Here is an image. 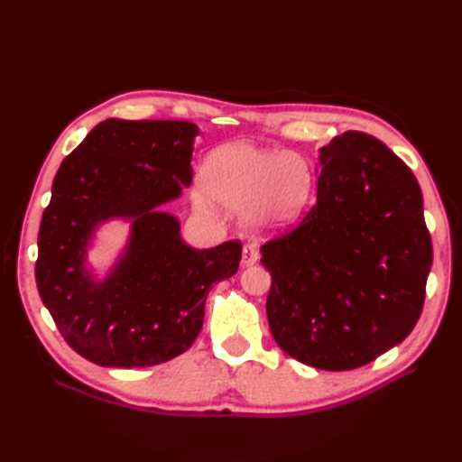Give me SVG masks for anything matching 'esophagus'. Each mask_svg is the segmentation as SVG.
<instances>
[{"label": "esophagus", "instance_id": "34e87169", "mask_svg": "<svg viewBox=\"0 0 462 462\" xmlns=\"http://www.w3.org/2000/svg\"><path fill=\"white\" fill-rule=\"evenodd\" d=\"M258 258H260L258 250L253 245H245V248H243V260H241L243 265H253V263L258 262Z\"/></svg>", "mask_w": 462, "mask_h": 462}]
</instances>
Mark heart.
<instances>
[{
    "label": "heart",
    "instance_id": "obj_1",
    "mask_svg": "<svg viewBox=\"0 0 462 462\" xmlns=\"http://www.w3.org/2000/svg\"><path fill=\"white\" fill-rule=\"evenodd\" d=\"M204 189L227 209H245L248 227L279 231L291 227L314 199L316 173L300 153L253 144H231L209 153ZM208 209L204 197L197 199Z\"/></svg>",
    "mask_w": 462,
    "mask_h": 462
}]
</instances>
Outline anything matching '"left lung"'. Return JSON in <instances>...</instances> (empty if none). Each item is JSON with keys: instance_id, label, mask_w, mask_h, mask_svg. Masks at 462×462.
Returning <instances> with one entry per match:
<instances>
[{"instance_id": "1", "label": "left lung", "mask_w": 462, "mask_h": 462, "mask_svg": "<svg viewBox=\"0 0 462 462\" xmlns=\"http://www.w3.org/2000/svg\"><path fill=\"white\" fill-rule=\"evenodd\" d=\"M318 202L265 243V312L302 365L341 372L399 345L420 318L431 268L422 190L377 138L346 131L319 148Z\"/></svg>"}]
</instances>
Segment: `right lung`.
I'll list each match as a JSON object with an SVG mask.
<instances>
[{"instance_id": "1", "label": "right lung", "mask_w": 462, "mask_h": 462, "mask_svg": "<svg viewBox=\"0 0 462 462\" xmlns=\"http://www.w3.org/2000/svg\"><path fill=\"white\" fill-rule=\"evenodd\" d=\"M189 121L107 119L63 160L38 231L36 285L71 348L107 368H146L199 337L216 282L236 273L241 243L197 250L160 206L192 180ZM132 221L124 253L104 280L86 263L95 229Z\"/></svg>"}]
</instances>
